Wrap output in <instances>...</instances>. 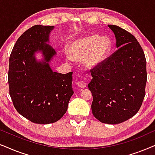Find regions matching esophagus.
Listing matches in <instances>:
<instances>
[{
	"mask_svg": "<svg viewBox=\"0 0 155 155\" xmlns=\"http://www.w3.org/2000/svg\"><path fill=\"white\" fill-rule=\"evenodd\" d=\"M77 84H78V86H79V87H81V88L86 87V85H87V84H86V83L84 81H80L78 82Z\"/></svg>",
	"mask_w": 155,
	"mask_h": 155,
	"instance_id": "1",
	"label": "esophagus"
}]
</instances>
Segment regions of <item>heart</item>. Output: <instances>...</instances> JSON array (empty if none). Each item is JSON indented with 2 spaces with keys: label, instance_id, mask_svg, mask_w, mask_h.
Listing matches in <instances>:
<instances>
[{
  "label": "heart",
  "instance_id": "obj_1",
  "mask_svg": "<svg viewBox=\"0 0 155 155\" xmlns=\"http://www.w3.org/2000/svg\"><path fill=\"white\" fill-rule=\"evenodd\" d=\"M110 49V41L106 37L91 35L78 39L72 43L70 51L67 57L83 60L88 68L98 65L107 56Z\"/></svg>",
  "mask_w": 155,
  "mask_h": 155
}]
</instances>
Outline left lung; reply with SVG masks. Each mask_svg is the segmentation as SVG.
Segmentation results:
<instances>
[{"label":"left lung","mask_w":155,"mask_h":155,"mask_svg":"<svg viewBox=\"0 0 155 155\" xmlns=\"http://www.w3.org/2000/svg\"><path fill=\"white\" fill-rule=\"evenodd\" d=\"M117 49L91 69L88 88L93 95L91 110L101 123L118 124L133 117L142 106L147 83L146 59L131 33L108 25Z\"/></svg>","instance_id":"1"}]
</instances>
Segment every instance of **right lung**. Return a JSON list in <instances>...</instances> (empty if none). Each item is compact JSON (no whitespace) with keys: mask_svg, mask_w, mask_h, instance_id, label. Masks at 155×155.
<instances>
[{"mask_svg":"<svg viewBox=\"0 0 155 155\" xmlns=\"http://www.w3.org/2000/svg\"><path fill=\"white\" fill-rule=\"evenodd\" d=\"M53 26H32L18 39L9 59L8 84L13 106L31 122L49 124L67 112L72 90V73L52 71L49 64L54 49L47 45ZM43 51L45 62L38 63L34 53Z\"/></svg>","mask_w":155,"mask_h":155,"instance_id":"1","label":"right lung"}]
</instances>
